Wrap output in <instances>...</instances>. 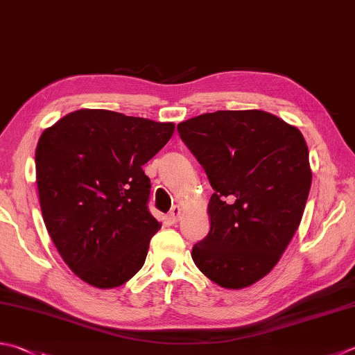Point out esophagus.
<instances>
[{
  "mask_svg": "<svg viewBox=\"0 0 355 355\" xmlns=\"http://www.w3.org/2000/svg\"><path fill=\"white\" fill-rule=\"evenodd\" d=\"M180 211H182V209H180V207L179 205H175V207H173V209H171V211H170V220H171V223L173 224H176L178 223V220H179V218H180Z\"/></svg>",
  "mask_w": 355,
  "mask_h": 355,
  "instance_id": "1",
  "label": "esophagus"
}]
</instances>
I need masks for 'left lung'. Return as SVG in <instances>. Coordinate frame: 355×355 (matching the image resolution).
Returning a JSON list of instances; mask_svg holds the SVG:
<instances>
[{"instance_id": "left-lung-1", "label": "left lung", "mask_w": 355, "mask_h": 355, "mask_svg": "<svg viewBox=\"0 0 355 355\" xmlns=\"http://www.w3.org/2000/svg\"><path fill=\"white\" fill-rule=\"evenodd\" d=\"M211 189L210 232L191 258L207 278L243 289L267 275L302 220L312 173L304 137L266 111H216L178 125Z\"/></svg>"}]
</instances>
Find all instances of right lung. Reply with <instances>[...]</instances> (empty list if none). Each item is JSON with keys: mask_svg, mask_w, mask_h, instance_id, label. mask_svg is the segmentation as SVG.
Returning a JSON list of instances; mask_svg holds the SVG:
<instances>
[{"mask_svg": "<svg viewBox=\"0 0 355 355\" xmlns=\"http://www.w3.org/2000/svg\"><path fill=\"white\" fill-rule=\"evenodd\" d=\"M173 123L106 110H78L44 130L37 187L51 239L69 269L98 289L142 269L160 224L148 210L142 165L164 148Z\"/></svg>", "mask_w": 355, "mask_h": 355, "instance_id": "right-lung-1", "label": "right lung"}]
</instances>
